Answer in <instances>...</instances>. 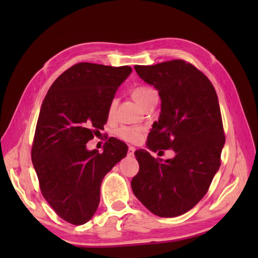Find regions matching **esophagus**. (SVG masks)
<instances>
[{
	"mask_svg": "<svg viewBox=\"0 0 258 258\" xmlns=\"http://www.w3.org/2000/svg\"><path fill=\"white\" fill-rule=\"evenodd\" d=\"M135 151H136V148H135L134 146H129V150H128V155H129V156H134V154H135Z\"/></svg>",
	"mask_w": 258,
	"mask_h": 258,
	"instance_id": "esophagus-1",
	"label": "esophagus"
}]
</instances>
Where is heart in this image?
<instances>
[{
	"label": "heart",
	"mask_w": 258,
	"mask_h": 258,
	"mask_svg": "<svg viewBox=\"0 0 258 258\" xmlns=\"http://www.w3.org/2000/svg\"><path fill=\"white\" fill-rule=\"evenodd\" d=\"M132 98L135 99L136 102L144 107L146 104L151 103L152 101L158 100V92L152 87H147V86H142V87H138L132 91ZM117 101L114 99L110 104V110L108 113L112 115L116 108ZM117 136L121 140L130 143H137L141 140L143 136V129L140 128H132V127H121L117 130Z\"/></svg>",
	"instance_id": "1"
}]
</instances>
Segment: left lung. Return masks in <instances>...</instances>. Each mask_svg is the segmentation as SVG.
<instances>
[{"instance_id": "left-lung-1", "label": "left lung", "mask_w": 258, "mask_h": 258, "mask_svg": "<svg viewBox=\"0 0 258 258\" xmlns=\"http://www.w3.org/2000/svg\"><path fill=\"white\" fill-rule=\"evenodd\" d=\"M135 69L161 100L146 146L152 152L171 148L175 156L163 160L136 151L140 170L131 187L152 213L175 217L198 204L220 169L225 137L218 98L208 77L183 60Z\"/></svg>"}]
</instances>
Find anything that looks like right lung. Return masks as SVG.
I'll return each instance as SVG.
<instances>
[{"label": "right lung", "mask_w": 258, "mask_h": 258, "mask_svg": "<svg viewBox=\"0 0 258 258\" xmlns=\"http://www.w3.org/2000/svg\"><path fill=\"white\" fill-rule=\"evenodd\" d=\"M131 72L128 66L82 62L62 73L43 101L31 156L44 198L69 223L90 220L104 176L126 157L128 146L115 138L102 154L86 144L103 129L116 90Z\"/></svg>", "instance_id": "add662e5"}]
</instances>
